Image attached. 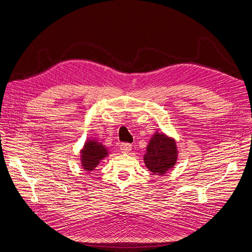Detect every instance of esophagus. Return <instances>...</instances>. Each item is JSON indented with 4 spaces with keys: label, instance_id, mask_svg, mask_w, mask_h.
Returning a JSON list of instances; mask_svg holds the SVG:
<instances>
[{
    "label": "esophagus",
    "instance_id": "34e87169",
    "mask_svg": "<svg viewBox=\"0 0 252 252\" xmlns=\"http://www.w3.org/2000/svg\"><path fill=\"white\" fill-rule=\"evenodd\" d=\"M132 150V144L129 143H121L120 144V151L123 153H128Z\"/></svg>",
    "mask_w": 252,
    "mask_h": 252
}]
</instances>
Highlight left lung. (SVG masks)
I'll use <instances>...</instances> for the list:
<instances>
[{"label":"left lung","mask_w":252,"mask_h":252,"mask_svg":"<svg viewBox=\"0 0 252 252\" xmlns=\"http://www.w3.org/2000/svg\"><path fill=\"white\" fill-rule=\"evenodd\" d=\"M144 162L148 169L154 173L164 174L172 168L176 162L175 142L163 134H156L147 145Z\"/></svg>","instance_id":"8db88e82"}]
</instances>
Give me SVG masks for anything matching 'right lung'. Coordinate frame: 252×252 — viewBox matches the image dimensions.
Instances as JSON below:
<instances>
[{"mask_svg": "<svg viewBox=\"0 0 252 252\" xmlns=\"http://www.w3.org/2000/svg\"><path fill=\"white\" fill-rule=\"evenodd\" d=\"M108 151L97 141L86 142L82 151V166L85 170H93L99 161L107 157Z\"/></svg>", "mask_w": 252, "mask_h": 252, "instance_id": "1", "label": "right lung"}]
</instances>
